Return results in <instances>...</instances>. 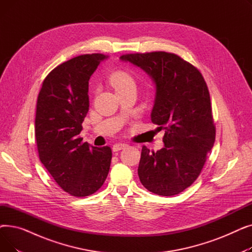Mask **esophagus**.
<instances>
[{"mask_svg":"<svg viewBox=\"0 0 252 252\" xmlns=\"http://www.w3.org/2000/svg\"><path fill=\"white\" fill-rule=\"evenodd\" d=\"M127 146V144H125V143H118V144H114L113 147H112V150L114 152H117L119 150H122L124 148H126Z\"/></svg>","mask_w":252,"mask_h":252,"instance_id":"esophagus-1","label":"esophagus"}]
</instances>
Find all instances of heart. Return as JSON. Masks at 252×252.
<instances>
[{
    "label": "heart",
    "instance_id": "b5f03b06",
    "mask_svg": "<svg viewBox=\"0 0 252 252\" xmlns=\"http://www.w3.org/2000/svg\"><path fill=\"white\" fill-rule=\"evenodd\" d=\"M109 84L116 92H119L127 87L135 86V81L127 71L115 70L109 76Z\"/></svg>",
    "mask_w": 252,
    "mask_h": 252
}]
</instances>
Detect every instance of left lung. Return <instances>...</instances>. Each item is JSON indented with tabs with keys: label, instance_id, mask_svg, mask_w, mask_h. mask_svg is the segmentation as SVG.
Returning a JSON list of instances; mask_svg holds the SVG:
<instances>
[{
	"label": "left lung",
	"instance_id": "obj_1",
	"mask_svg": "<svg viewBox=\"0 0 252 252\" xmlns=\"http://www.w3.org/2000/svg\"><path fill=\"white\" fill-rule=\"evenodd\" d=\"M146 71L156 85L153 124L165 129L164 147H142L138 175L148 191L173 196L201 174L214 147L216 126L210 96L201 72L175 53L163 51L121 56Z\"/></svg>",
	"mask_w": 252,
	"mask_h": 252
}]
</instances>
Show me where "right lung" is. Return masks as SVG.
Returning <instances> with one entry per match:
<instances>
[{
  "mask_svg": "<svg viewBox=\"0 0 252 252\" xmlns=\"http://www.w3.org/2000/svg\"><path fill=\"white\" fill-rule=\"evenodd\" d=\"M103 54H84L56 66L36 101L34 135L39 160L60 188L74 197L97 192L109 173L112 151L90 146L79 134L89 111V81Z\"/></svg>",
  "mask_w": 252,
  "mask_h": 252,
  "instance_id": "1",
  "label": "right lung"
}]
</instances>
